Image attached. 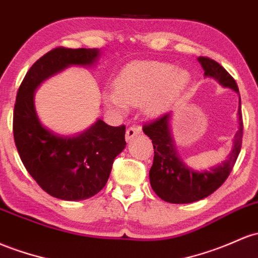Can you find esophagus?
I'll return each instance as SVG.
<instances>
[{
  "instance_id": "obj_1",
  "label": "esophagus",
  "mask_w": 258,
  "mask_h": 258,
  "mask_svg": "<svg viewBox=\"0 0 258 258\" xmlns=\"http://www.w3.org/2000/svg\"><path fill=\"white\" fill-rule=\"evenodd\" d=\"M141 132H142L141 127H138V126L130 127V128H127V131H126V141L127 142H131L136 136L141 135Z\"/></svg>"
}]
</instances>
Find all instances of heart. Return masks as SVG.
I'll return each mask as SVG.
<instances>
[{"instance_id": "b5f03b06", "label": "heart", "mask_w": 258, "mask_h": 258, "mask_svg": "<svg viewBox=\"0 0 258 258\" xmlns=\"http://www.w3.org/2000/svg\"><path fill=\"white\" fill-rule=\"evenodd\" d=\"M191 82L188 71L165 62H134L115 79L114 93H106L105 103L118 112L127 105L143 104L151 117L165 114L185 93Z\"/></svg>"}]
</instances>
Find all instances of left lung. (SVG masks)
<instances>
[{
	"label": "left lung",
	"mask_w": 258,
	"mask_h": 258,
	"mask_svg": "<svg viewBox=\"0 0 258 258\" xmlns=\"http://www.w3.org/2000/svg\"><path fill=\"white\" fill-rule=\"evenodd\" d=\"M198 62L205 71V77L217 81L222 87L229 88L239 94L236 82L218 62L208 57H198ZM171 112L164 114L153 122L143 127V132L152 140L154 148V160L149 170V180L153 191L161 200L169 203H192L208 197L229 176L237 159L242 142L241 100L239 97L237 109V128L234 136L233 147L222 164L209 170H194L177 153L171 134Z\"/></svg>",
	"instance_id": "1"
}]
</instances>
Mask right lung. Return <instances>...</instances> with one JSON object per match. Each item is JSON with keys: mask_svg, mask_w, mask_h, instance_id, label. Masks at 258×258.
Instances as JSON below:
<instances>
[{"mask_svg": "<svg viewBox=\"0 0 258 258\" xmlns=\"http://www.w3.org/2000/svg\"><path fill=\"white\" fill-rule=\"evenodd\" d=\"M99 49L57 47L30 67L17 93L13 135L25 169L50 196L82 201L97 195L111 172L115 158L126 147L124 126L98 118L78 135H58L41 123L34 103L42 82L71 66L93 67Z\"/></svg>", "mask_w": 258, "mask_h": 258, "instance_id": "add662e5", "label": "right lung"}]
</instances>
